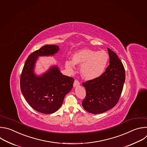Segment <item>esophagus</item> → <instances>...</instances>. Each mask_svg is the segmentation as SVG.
<instances>
[{
    "instance_id": "esophagus-1",
    "label": "esophagus",
    "mask_w": 147,
    "mask_h": 147,
    "mask_svg": "<svg viewBox=\"0 0 147 147\" xmlns=\"http://www.w3.org/2000/svg\"><path fill=\"white\" fill-rule=\"evenodd\" d=\"M79 85H80V82H79V80H77V79H75V81H74V87H77Z\"/></svg>"
}]
</instances>
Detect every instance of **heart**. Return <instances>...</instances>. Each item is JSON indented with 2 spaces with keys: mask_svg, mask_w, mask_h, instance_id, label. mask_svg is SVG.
<instances>
[{
  "mask_svg": "<svg viewBox=\"0 0 147 147\" xmlns=\"http://www.w3.org/2000/svg\"><path fill=\"white\" fill-rule=\"evenodd\" d=\"M109 60L108 54L104 50L94 51L83 49L76 52L73 60H67L65 67L71 73L74 72L75 64L81 65L80 74L86 80H93L104 72Z\"/></svg>",
  "mask_w": 147,
  "mask_h": 147,
  "instance_id": "1",
  "label": "heart"
}]
</instances>
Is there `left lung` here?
I'll return each mask as SVG.
<instances>
[{
	"label": "left lung",
	"instance_id": "8db88e82",
	"mask_svg": "<svg viewBox=\"0 0 147 147\" xmlns=\"http://www.w3.org/2000/svg\"><path fill=\"white\" fill-rule=\"evenodd\" d=\"M109 65L100 77L82 83L86 96L82 101L83 108L92 113H101L118 103L125 80L123 65L117 54L108 48Z\"/></svg>",
	"mask_w": 147,
	"mask_h": 147
}]
</instances>
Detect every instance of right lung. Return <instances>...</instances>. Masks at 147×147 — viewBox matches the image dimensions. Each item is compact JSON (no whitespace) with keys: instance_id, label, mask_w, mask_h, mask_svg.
I'll return each mask as SVG.
<instances>
[{"instance_id":"right-lung-1","label":"right lung","mask_w":147,"mask_h":147,"mask_svg":"<svg viewBox=\"0 0 147 147\" xmlns=\"http://www.w3.org/2000/svg\"><path fill=\"white\" fill-rule=\"evenodd\" d=\"M59 50L55 45H46L29 55L25 63L20 78L21 91L33 109L40 113H53L59 109L64 98L73 87V78L63 75L53 66L41 76L34 72L39 56L53 55Z\"/></svg>"}]
</instances>
